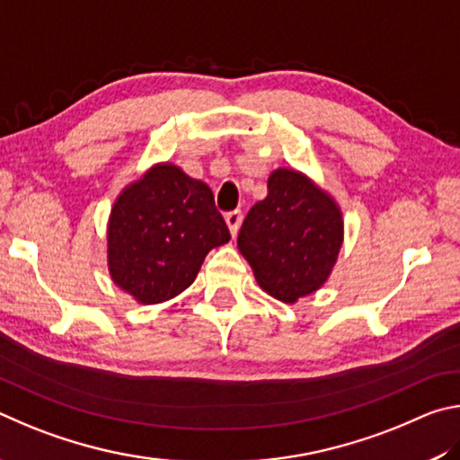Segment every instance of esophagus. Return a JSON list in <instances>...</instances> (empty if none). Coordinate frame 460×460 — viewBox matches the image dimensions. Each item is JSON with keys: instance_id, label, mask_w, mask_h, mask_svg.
I'll list each match as a JSON object with an SVG mask.
<instances>
[{"instance_id": "obj_1", "label": "esophagus", "mask_w": 460, "mask_h": 460, "mask_svg": "<svg viewBox=\"0 0 460 460\" xmlns=\"http://www.w3.org/2000/svg\"><path fill=\"white\" fill-rule=\"evenodd\" d=\"M224 217H226V224H228V228L232 232V236H236L238 230H240V224H243V212H240V209H234V212H228Z\"/></svg>"}]
</instances>
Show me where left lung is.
Here are the masks:
<instances>
[{
    "label": "left lung",
    "instance_id": "8db88e82",
    "mask_svg": "<svg viewBox=\"0 0 460 460\" xmlns=\"http://www.w3.org/2000/svg\"><path fill=\"white\" fill-rule=\"evenodd\" d=\"M341 244L337 201L307 175L287 167L270 173L267 198L251 208L238 234V251L256 283L283 303L319 291Z\"/></svg>",
    "mask_w": 460,
    "mask_h": 460
}]
</instances>
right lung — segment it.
<instances>
[{"instance_id": "right-lung-1", "label": "right lung", "mask_w": 460, "mask_h": 460, "mask_svg": "<svg viewBox=\"0 0 460 460\" xmlns=\"http://www.w3.org/2000/svg\"><path fill=\"white\" fill-rule=\"evenodd\" d=\"M228 240L212 190L181 167L157 164L128 183L111 208V279L137 303H164L183 293L206 254Z\"/></svg>"}]
</instances>
